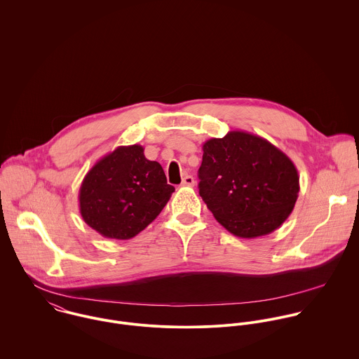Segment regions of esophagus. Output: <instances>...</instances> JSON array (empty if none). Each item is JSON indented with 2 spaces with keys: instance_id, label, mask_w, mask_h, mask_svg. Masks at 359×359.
Here are the masks:
<instances>
[{
  "instance_id": "esophagus-1",
  "label": "esophagus",
  "mask_w": 359,
  "mask_h": 359,
  "mask_svg": "<svg viewBox=\"0 0 359 359\" xmlns=\"http://www.w3.org/2000/svg\"><path fill=\"white\" fill-rule=\"evenodd\" d=\"M182 187H194L195 185V178L192 175H187L182 182H181Z\"/></svg>"
}]
</instances>
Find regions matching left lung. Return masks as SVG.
I'll list each match as a JSON object with an SVG mask.
<instances>
[{
	"instance_id": "left-lung-1",
	"label": "left lung",
	"mask_w": 359,
	"mask_h": 359,
	"mask_svg": "<svg viewBox=\"0 0 359 359\" xmlns=\"http://www.w3.org/2000/svg\"><path fill=\"white\" fill-rule=\"evenodd\" d=\"M199 180V194L214 218L243 239L278 229L293 211L300 191L293 161L246 131L205 141Z\"/></svg>"
}]
</instances>
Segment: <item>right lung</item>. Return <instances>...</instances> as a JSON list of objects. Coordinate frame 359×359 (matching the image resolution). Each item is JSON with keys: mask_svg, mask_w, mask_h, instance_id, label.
Returning <instances> with one entry per match:
<instances>
[{"mask_svg": "<svg viewBox=\"0 0 359 359\" xmlns=\"http://www.w3.org/2000/svg\"><path fill=\"white\" fill-rule=\"evenodd\" d=\"M174 191L163 167L148 160L141 145L118 147L84 177L80 212L86 224L104 238L126 241L154 221Z\"/></svg>", "mask_w": 359, "mask_h": 359, "instance_id": "right-lung-1", "label": "right lung"}]
</instances>
